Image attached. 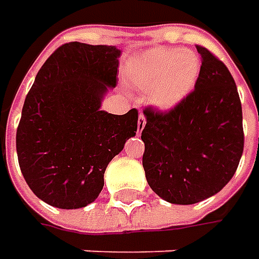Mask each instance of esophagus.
I'll list each match as a JSON object with an SVG mask.
<instances>
[{
    "instance_id": "obj_1",
    "label": "esophagus",
    "mask_w": 259,
    "mask_h": 259,
    "mask_svg": "<svg viewBox=\"0 0 259 259\" xmlns=\"http://www.w3.org/2000/svg\"><path fill=\"white\" fill-rule=\"evenodd\" d=\"M145 126V116L143 114H140L138 116V124H137V134L140 135L143 133V130H144Z\"/></svg>"
}]
</instances>
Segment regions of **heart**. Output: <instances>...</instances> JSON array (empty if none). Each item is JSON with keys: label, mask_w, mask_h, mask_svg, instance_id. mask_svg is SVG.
Instances as JSON below:
<instances>
[{"label": "heart", "mask_w": 259, "mask_h": 259, "mask_svg": "<svg viewBox=\"0 0 259 259\" xmlns=\"http://www.w3.org/2000/svg\"><path fill=\"white\" fill-rule=\"evenodd\" d=\"M202 72V62L192 50L154 47L137 56L128 67L134 88L148 92L150 105L168 112L193 92Z\"/></svg>", "instance_id": "obj_1"}]
</instances>
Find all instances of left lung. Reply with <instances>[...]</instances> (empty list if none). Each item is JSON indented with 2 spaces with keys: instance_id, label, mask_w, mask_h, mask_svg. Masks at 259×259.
Wrapping results in <instances>:
<instances>
[{
  "instance_id": "1",
  "label": "left lung",
  "mask_w": 259,
  "mask_h": 259,
  "mask_svg": "<svg viewBox=\"0 0 259 259\" xmlns=\"http://www.w3.org/2000/svg\"><path fill=\"white\" fill-rule=\"evenodd\" d=\"M202 72L194 91L170 112L147 108L141 140L145 179L173 204L199 203L234 177L244 151L242 106L228 67L197 46Z\"/></svg>"
}]
</instances>
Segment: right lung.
<instances>
[{
	"label": "right lung",
	"mask_w": 259,
	"mask_h": 259,
	"mask_svg": "<svg viewBox=\"0 0 259 259\" xmlns=\"http://www.w3.org/2000/svg\"><path fill=\"white\" fill-rule=\"evenodd\" d=\"M121 50L79 41L59 47L25 96L17 130V155L31 192L59 209L98 199L109 161L137 134L138 111H102L116 85Z\"/></svg>",
	"instance_id": "1"
}]
</instances>
